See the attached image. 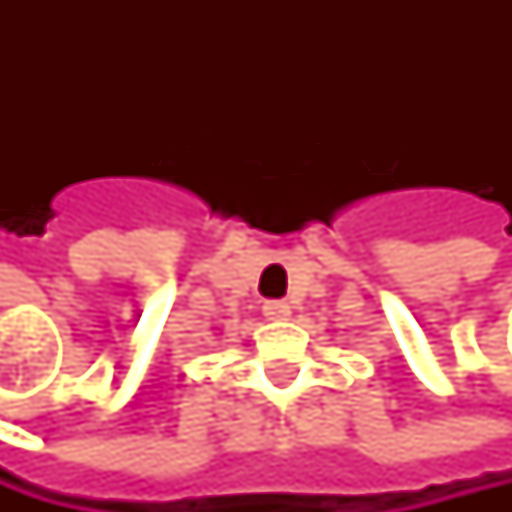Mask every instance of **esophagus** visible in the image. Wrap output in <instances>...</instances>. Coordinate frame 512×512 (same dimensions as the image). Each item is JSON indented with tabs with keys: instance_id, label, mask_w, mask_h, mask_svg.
Wrapping results in <instances>:
<instances>
[{
	"instance_id": "esophagus-1",
	"label": "esophagus",
	"mask_w": 512,
	"mask_h": 512,
	"mask_svg": "<svg viewBox=\"0 0 512 512\" xmlns=\"http://www.w3.org/2000/svg\"><path fill=\"white\" fill-rule=\"evenodd\" d=\"M288 313H291V307L285 301H267L264 304V316L267 319H288Z\"/></svg>"
}]
</instances>
